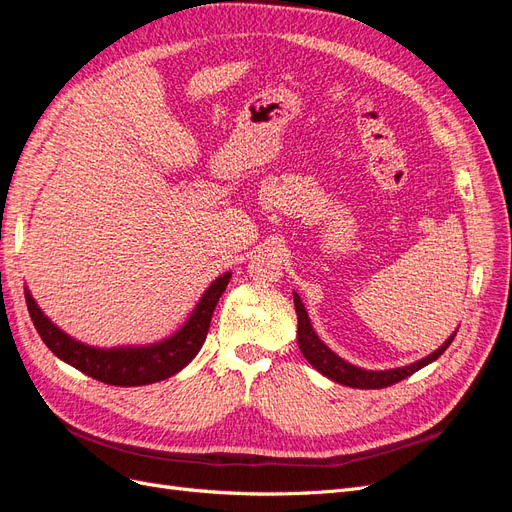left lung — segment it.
I'll list each match as a JSON object with an SVG mask.
<instances>
[{
    "label": "left lung",
    "mask_w": 512,
    "mask_h": 512,
    "mask_svg": "<svg viewBox=\"0 0 512 512\" xmlns=\"http://www.w3.org/2000/svg\"><path fill=\"white\" fill-rule=\"evenodd\" d=\"M292 297H294V309H297V318H299V329H297L299 348L307 359V363L316 371H320L322 376H327L337 384L350 386V389H384V386H391L399 380L412 376L414 371L423 369L425 365L436 361L440 354H444V350L451 346V342L457 335V331H453L438 350H433L431 354L425 356V359L416 363H410L404 367H393V369H363L344 361L342 356L335 354L327 344L322 342L312 327V320L307 316V309L301 297L297 292H292Z\"/></svg>",
    "instance_id": "left-lung-1"
}]
</instances>
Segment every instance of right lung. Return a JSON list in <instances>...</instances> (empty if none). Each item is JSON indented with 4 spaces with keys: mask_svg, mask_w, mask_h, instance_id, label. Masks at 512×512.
I'll return each instance as SVG.
<instances>
[{
    "mask_svg": "<svg viewBox=\"0 0 512 512\" xmlns=\"http://www.w3.org/2000/svg\"><path fill=\"white\" fill-rule=\"evenodd\" d=\"M232 273H222L200 294L192 314L173 335L160 342L141 346H113L98 348L79 342L46 316L29 288H25V301L29 316L42 342L64 363L83 371L89 378H96L113 386H143L175 376L188 365L198 350L203 348L211 324L213 309L218 305L222 292L226 290Z\"/></svg>",
    "mask_w": 512,
    "mask_h": 512,
    "instance_id": "obj_1",
    "label": "right lung"
}]
</instances>
